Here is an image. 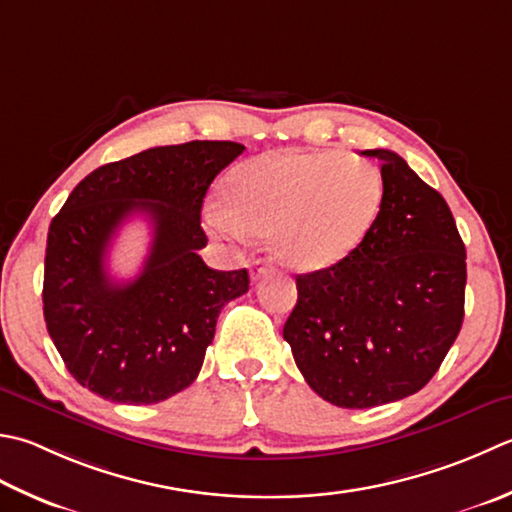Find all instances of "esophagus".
<instances>
[{"mask_svg": "<svg viewBox=\"0 0 512 512\" xmlns=\"http://www.w3.org/2000/svg\"><path fill=\"white\" fill-rule=\"evenodd\" d=\"M270 268H273V266L266 264L264 259H257V262L250 264V277H253V279H259V277H262L264 273H268Z\"/></svg>", "mask_w": 512, "mask_h": 512, "instance_id": "1", "label": "esophagus"}]
</instances>
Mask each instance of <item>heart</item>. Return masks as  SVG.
I'll use <instances>...</instances> for the list:
<instances>
[{
    "instance_id": "obj_1",
    "label": "heart",
    "mask_w": 512,
    "mask_h": 512,
    "mask_svg": "<svg viewBox=\"0 0 512 512\" xmlns=\"http://www.w3.org/2000/svg\"><path fill=\"white\" fill-rule=\"evenodd\" d=\"M226 208H206L208 226L230 239L270 237L290 268L313 273L364 242L384 199L379 168L357 155L279 150L230 170Z\"/></svg>"
}]
</instances>
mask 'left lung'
Returning <instances> with one entry per match:
<instances>
[{"instance_id": "left-lung-1", "label": "left lung", "mask_w": 512, "mask_h": 512, "mask_svg": "<svg viewBox=\"0 0 512 512\" xmlns=\"http://www.w3.org/2000/svg\"><path fill=\"white\" fill-rule=\"evenodd\" d=\"M384 199L364 242L342 262L297 275L284 324L295 364L339 408H373L422 390L464 322L466 248L446 199L393 150Z\"/></svg>"}]
</instances>
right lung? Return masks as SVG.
Masks as SVG:
<instances>
[{"label":"right lung","instance_id":"obj_1","mask_svg":"<svg viewBox=\"0 0 512 512\" xmlns=\"http://www.w3.org/2000/svg\"><path fill=\"white\" fill-rule=\"evenodd\" d=\"M244 153L235 142L157 146L99 166L75 186L48 228L44 319L68 373L117 404H157L195 382L217 317L248 290V270H213L202 204ZM133 214L154 226L135 280L115 283L105 255Z\"/></svg>","mask_w":512,"mask_h":512}]
</instances>
